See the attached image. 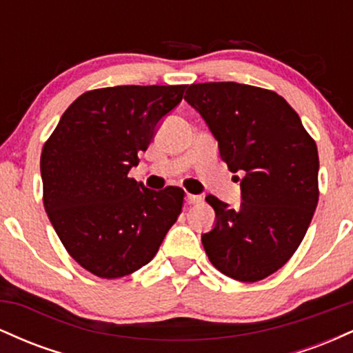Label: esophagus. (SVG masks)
<instances>
[{"instance_id":"obj_1","label":"esophagus","mask_w":353,"mask_h":353,"mask_svg":"<svg viewBox=\"0 0 353 353\" xmlns=\"http://www.w3.org/2000/svg\"><path fill=\"white\" fill-rule=\"evenodd\" d=\"M185 199H188L189 204H199V202L202 201V196H196V194H188V196H185Z\"/></svg>"}]
</instances>
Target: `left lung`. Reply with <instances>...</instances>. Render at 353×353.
<instances>
[{"label": "left lung", "mask_w": 353, "mask_h": 353, "mask_svg": "<svg viewBox=\"0 0 353 353\" xmlns=\"http://www.w3.org/2000/svg\"><path fill=\"white\" fill-rule=\"evenodd\" d=\"M184 99L208 123L229 171L244 172L241 208L205 197L217 219L202 236L205 254L234 281H262L287 264L314 217L317 144L292 106L270 89L201 83L190 84Z\"/></svg>", "instance_id": "1"}]
</instances>
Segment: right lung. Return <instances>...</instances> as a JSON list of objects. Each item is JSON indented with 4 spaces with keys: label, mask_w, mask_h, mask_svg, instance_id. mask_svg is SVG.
<instances>
[{
    "label": "right lung",
    "mask_w": 353,
    "mask_h": 353,
    "mask_svg": "<svg viewBox=\"0 0 353 353\" xmlns=\"http://www.w3.org/2000/svg\"><path fill=\"white\" fill-rule=\"evenodd\" d=\"M185 84L114 86L81 94L41 152L43 204L64 249L88 272L119 279L148 262L179 217L184 190L129 177Z\"/></svg>",
    "instance_id": "right-lung-1"
}]
</instances>
